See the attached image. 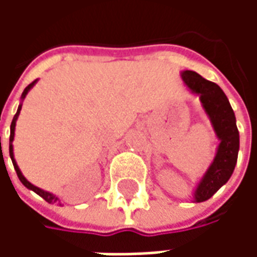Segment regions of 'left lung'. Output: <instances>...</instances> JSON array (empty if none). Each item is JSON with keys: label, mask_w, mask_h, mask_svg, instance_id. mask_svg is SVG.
<instances>
[{"label": "left lung", "mask_w": 257, "mask_h": 257, "mask_svg": "<svg viewBox=\"0 0 257 257\" xmlns=\"http://www.w3.org/2000/svg\"><path fill=\"white\" fill-rule=\"evenodd\" d=\"M182 78L194 93L199 95L205 111L220 139L215 160L201 179L194 195L197 202H204L226 184L234 172L239 150V134L230 101L219 85L202 78L191 70L183 71Z\"/></svg>", "instance_id": "1"}]
</instances>
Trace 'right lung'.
<instances>
[{"label":"right lung","instance_id":"right-lung-1","mask_svg":"<svg viewBox=\"0 0 257 257\" xmlns=\"http://www.w3.org/2000/svg\"><path fill=\"white\" fill-rule=\"evenodd\" d=\"M37 81H33L30 85H27L26 86V89L23 90V93H22V99H25L26 95H27V92L33 88V85L36 84ZM20 110H22V104L19 106V108H18V111H16V114H15L14 119H12V123H11V136H9V156H11V160H12V164H14L15 167V171H16V173H18V178H19V180L22 182V183L25 184L27 189L33 190L34 193H37L40 197H42V198L45 199L47 202H49V204H53V202H56L58 201V197L56 195H53V194L48 193V191H44V190L38 189V187H36L34 184H31L30 182H27L26 180V178L22 175V172H20L19 167H18V164H16V161H15L14 158V146H12V142H14V136H15V125H16V119H18V117H19V112ZM1 139V138H0Z\"/></svg>","mask_w":257,"mask_h":257}]
</instances>
